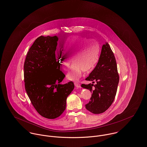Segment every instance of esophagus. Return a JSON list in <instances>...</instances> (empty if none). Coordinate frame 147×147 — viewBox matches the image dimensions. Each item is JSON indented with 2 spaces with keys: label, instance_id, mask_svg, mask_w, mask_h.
<instances>
[{
  "label": "esophagus",
  "instance_id": "obj_1",
  "mask_svg": "<svg viewBox=\"0 0 147 147\" xmlns=\"http://www.w3.org/2000/svg\"><path fill=\"white\" fill-rule=\"evenodd\" d=\"M74 84H75V86H76V87H77V88H81V85H80V84L79 83H78V82H75V83H74Z\"/></svg>",
  "mask_w": 147,
  "mask_h": 147
}]
</instances>
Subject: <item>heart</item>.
Instances as JSON below:
<instances>
[{
	"mask_svg": "<svg viewBox=\"0 0 147 147\" xmlns=\"http://www.w3.org/2000/svg\"><path fill=\"white\" fill-rule=\"evenodd\" d=\"M65 52L60 51L57 57L59 67L64 70L68 69L72 57L74 64L67 78L71 80H77L81 76L82 71H87L96 65L100 57V48L94 41H88L86 38L72 36L64 43Z\"/></svg>",
	"mask_w": 147,
	"mask_h": 147,
	"instance_id": "1",
	"label": "heart"
}]
</instances>
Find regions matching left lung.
Wrapping results in <instances>:
<instances>
[{
    "instance_id": "obj_1",
    "label": "left lung",
    "mask_w": 147,
    "mask_h": 147,
    "mask_svg": "<svg viewBox=\"0 0 147 147\" xmlns=\"http://www.w3.org/2000/svg\"><path fill=\"white\" fill-rule=\"evenodd\" d=\"M119 78L114 53L108 42H105L102 45L97 65L86 78L92 83L82 84V87L92 93L89 102L85 105L86 108L94 114L105 112L114 101ZM94 82L95 85L93 84Z\"/></svg>"
}]
</instances>
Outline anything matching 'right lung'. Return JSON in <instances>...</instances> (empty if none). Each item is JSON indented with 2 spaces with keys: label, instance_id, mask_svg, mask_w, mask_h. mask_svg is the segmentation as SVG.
Here are the masks:
<instances>
[{
  "label": "right lung",
  "instance_id": "right-lung-1",
  "mask_svg": "<svg viewBox=\"0 0 147 147\" xmlns=\"http://www.w3.org/2000/svg\"><path fill=\"white\" fill-rule=\"evenodd\" d=\"M59 38L38 37L29 50L24 63L26 93L37 112L55 119L65 110L66 98L74 88L72 81L62 84L65 75L57 66L55 51Z\"/></svg>",
  "mask_w": 147,
  "mask_h": 147
}]
</instances>
